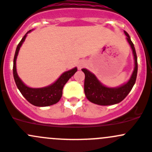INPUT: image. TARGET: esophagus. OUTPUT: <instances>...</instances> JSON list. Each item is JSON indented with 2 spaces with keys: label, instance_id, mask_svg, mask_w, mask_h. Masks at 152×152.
Returning a JSON list of instances; mask_svg holds the SVG:
<instances>
[{
  "label": "esophagus",
  "instance_id": "esophagus-1",
  "mask_svg": "<svg viewBox=\"0 0 152 152\" xmlns=\"http://www.w3.org/2000/svg\"><path fill=\"white\" fill-rule=\"evenodd\" d=\"M85 62H83V61H81V62H80V63H78V69H82V68L83 67V66H85Z\"/></svg>",
  "mask_w": 152,
  "mask_h": 152
}]
</instances>
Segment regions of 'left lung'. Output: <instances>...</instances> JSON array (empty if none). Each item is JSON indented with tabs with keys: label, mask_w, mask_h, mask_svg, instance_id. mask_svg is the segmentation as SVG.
Returning <instances> with one entry per match:
<instances>
[{
	"label": "left lung",
	"mask_w": 152,
	"mask_h": 152,
	"mask_svg": "<svg viewBox=\"0 0 152 152\" xmlns=\"http://www.w3.org/2000/svg\"><path fill=\"white\" fill-rule=\"evenodd\" d=\"M125 34L127 37V40L131 45V49L133 50V54L134 57V72L131 75L130 80L125 84L122 85L121 86L115 88H110L104 86L101 82L99 81L94 74L91 73L89 71L86 69H82L81 70L85 74V80H84V92L86 97L88 100L92 103L96 104L99 105H113L118 104L122 102L125 97L128 95L131 90L132 89L134 83L136 82L137 75V69H138V65H137V57L136 53L135 48L134 44L131 42L130 36L126 31Z\"/></svg>",
	"instance_id": "1"
}]
</instances>
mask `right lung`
<instances>
[{
	"mask_svg": "<svg viewBox=\"0 0 152 152\" xmlns=\"http://www.w3.org/2000/svg\"><path fill=\"white\" fill-rule=\"evenodd\" d=\"M28 31L22 39L21 40L19 43H18V46L16 48V50H15V56H14V60H13V77L14 80H15V84H16L17 87L19 89L21 93L22 94L23 96L34 106L37 107H48L53 105L54 104L57 103L61 99L62 95H63V86H65L69 78L75 75V73L77 71V69L76 67L74 69H71V70L67 71V72H64L63 75L59 77L53 84L50 85L48 86L42 88H30L26 86L19 77L18 76V74L16 72V58L18 56V51L21 48V45L25 40L27 34L30 33Z\"/></svg>",
	"mask_w": 152,
	"mask_h": 152,
	"instance_id": "right-lung-1",
	"label": "right lung"
}]
</instances>
